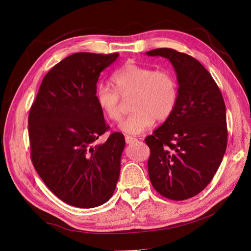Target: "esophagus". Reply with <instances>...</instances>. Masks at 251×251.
<instances>
[{
	"label": "esophagus",
	"mask_w": 251,
	"mask_h": 251,
	"mask_svg": "<svg viewBox=\"0 0 251 251\" xmlns=\"http://www.w3.org/2000/svg\"><path fill=\"white\" fill-rule=\"evenodd\" d=\"M137 139L136 138H134V137H132V136H129V135H126L125 136V141H126V143L128 144V143H132V142H134V141H136Z\"/></svg>",
	"instance_id": "34e87169"
}]
</instances>
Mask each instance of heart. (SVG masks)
Instances as JSON below:
<instances>
[{"label": "heart", "instance_id": "1", "mask_svg": "<svg viewBox=\"0 0 251 251\" xmlns=\"http://www.w3.org/2000/svg\"><path fill=\"white\" fill-rule=\"evenodd\" d=\"M113 86L100 83L96 88L99 108L112 122L122 118L121 99L132 98V111L120 124L123 132L137 135L149 130L154 120L163 122L172 115L178 100V84L168 70H154L147 66L127 63L112 75Z\"/></svg>", "mask_w": 251, "mask_h": 251}]
</instances>
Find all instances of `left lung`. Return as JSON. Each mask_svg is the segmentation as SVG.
I'll return each mask as SVG.
<instances>
[{"label":"left lung","instance_id":"1","mask_svg":"<svg viewBox=\"0 0 251 251\" xmlns=\"http://www.w3.org/2000/svg\"><path fill=\"white\" fill-rule=\"evenodd\" d=\"M147 55L167 58L179 84L174 112L146 137L151 150L149 176L166 199L185 201L208 185L225 154V102L212 75L193 57L168 48Z\"/></svg>","mask_w":251,"mask_h":251}]
</instances>
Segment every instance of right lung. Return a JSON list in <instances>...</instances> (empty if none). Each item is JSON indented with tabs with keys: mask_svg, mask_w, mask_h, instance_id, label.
<instances>
[{
	"mask_svg": "<svg viewBox=\"0 0 251 251\" xmlns=\"http://www.w3.org/2000/svg\"><path fill=\"white\" fill-rule=\"evenodd\" d=\"M108 55L75 52L44 77L28 116L30 156L48 188L70 205L91 208L107 202L120 175L124 135L112 133L96 100L100 72L115 62Z\"/></svg>",
	"mask_w": 251,
	"mask_h": 251,
	"instance_id": "1",
	"label": "right lung"
}]
</instances>
